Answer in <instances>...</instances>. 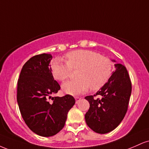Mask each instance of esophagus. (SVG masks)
Instances as JSON below:
<instances>
[{"label":"esophagus","mask_w":149,"mask_h":149,"mask_svg":"<svg viewBox=\"0 0 149 149\" xmlns=\"http://www.w3.org/2000/svg\"><path fill=\"white\" fill-rule=\"evenodd\" d=\"M75 100H76V103L77 104V103H78V102H79V101L80 100V97H75Z\"/></svg>","instance_id":"34e87169"}]
</instances>
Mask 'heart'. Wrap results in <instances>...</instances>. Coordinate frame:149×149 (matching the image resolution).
<instances>
[{
    "label": "heart",
    "mask_w": 149,
    "mask_h": 149,
    "mask_svg": "<svg viewBox=\"0 0 149 149\" xmlns=\"http://www.w3.org/2000/svg\"><path fill=\"white\" fill-rule=\"evenodd\" d=\"M66 61L55 59L51 64L53 77L59 81L69 78L71 69H78L76 80H69L62 85V90L71 95H78L102 88L111 76L113 63L109 58L91 50L78 49L68 53Z\"/></svg>",
    "instance_id": "heart-1"
}]
</instances>
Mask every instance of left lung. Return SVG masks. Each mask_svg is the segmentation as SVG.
Masks as SVG:
<instances>
[{
    "label": "left lung",
    "instance_id": "1",
    "mask_svg": "<svg viewBox=\"0 0 149 149\" xmlns=\"http://www.w3.org/2000/svg\"><path fill=\"white\" fill-rule=\"evenodd\" d=\"M115 68L116 71L96 95L85 97L90 103V109L85 116L86 123L99 134L113 130L127 111L132 92L130 78L123 65L116 64ZM97 95L101 98H95Z\"/></svg>",
    "mask_w": 149,
    "mask_h": 149
}]
</instances>
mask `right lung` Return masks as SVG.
I'll return each instance as SVG.
<instances>
[{"label":"right lung","mask_w":149,"mask_h":149,"mask_svg":"<svg viewBox=\"0 0 149 149\" xmlns=\"http://www.w3.org/2000/svg\"><path fill=\"white\" fill-rule=\"evenodd\" d=\"M52 58L45 53L33 56L23 66L17 82V100L22 118L31 130L42 136H53L62 130L76 102L69 95L51 96L60 90L51 71Z\"/></svg>","instance_id":"1"}]
</instances>
